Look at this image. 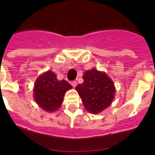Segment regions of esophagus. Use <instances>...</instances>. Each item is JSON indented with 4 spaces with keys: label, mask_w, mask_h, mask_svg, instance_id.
Wrapping results in <instances>:
<instances>
[{
    "label": "esophagus",
    "mask_w": 155,
    "mask_h": 155,
    "mask_svg": "<svg viewBox=\"0 0 155 155\" xmlns=\"http://www.w3.org/2000/svg\"><path fill=\"white\" fill-rule=\"evenodd\" d=\"M71 85L73 86L74 87H75L77 86V82L75 81H71Z\"/></svg>",
    "instance_id": "esophagus-1"
}]
</instances>
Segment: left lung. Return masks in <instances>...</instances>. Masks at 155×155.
Segmentation results:
<instances>
[{"mask_svg": "<svg viewBox=\"0 0 155 155\" xmlns=\"http://www.w3.org/2000/svg\"><path fill=\"white\" fill-rule=\"evenodd\" d=\"M84 82L75 88L84 107L91 113H98L107 108L114 98L115 87L107 74L95 69L87 71Z\"/></svg>", "mask_w": 155, "mask_h": 155, "instance_id": "1", "label": "left lung"}]
</instances>
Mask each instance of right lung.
<instances>
[{
  "instance_id": "right-lung-1",
  "label": "right lung",
  "mask_w": 155,
  "mask_h": 155,
  "mask_svg": "<svg viewBox=\"0 0 155 155\" xmlns=\"http://www.w3.org/2000/svg\"><path fill=\"white\" fill-rule=\"evenodd\" d=\"M72 88L67 81L57 79L53 71H48L38 78L34 87V97L37 104L44 110L53 112L61 107L64 94Z\"/></svg>"
}]
</instances>
